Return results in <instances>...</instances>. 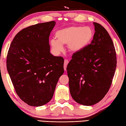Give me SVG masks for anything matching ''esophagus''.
Returning <instances> with one entry per match:
<instances>
[{
    "label": "esophagus",
    "mask_w": 126,
    "mask_h": 126,
    "mask_svg": "<svg viewBox=\"0 0 126 126\" xmlns=\"http://www.w3.org/2000/svg\"><path fill=\"white\" fill-rule=\"evenodd\" d=\"M68 63H69V61H68L67 59H65V60H64V71H66V68H67V65H68Z\"/></svg>",
    "instance_id": "obj_1"
}]
</instances>
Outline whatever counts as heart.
I'll use <instances>...</instances> for the list:
<instances>
[{"instance_id":"b5f03b06","label":"heart","mask_w":126,"mask_h":126,"mask_svg":"<svg viewBox=\"0 0 126 126\" xmlns=\"http://www.w3.org/2000/svg\"><path fill=\"white\" fill-rule=\"evenodd\" d=\"M57 39H52L50 46L54 52L58 54L63 50L64 44L72 52H79L86 47L93 37V31L89 27L72 26L57 31Z\"/></svg>"}]
</instances>
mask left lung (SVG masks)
<instances>
[{"mask_svg": "<svg viewBox=\"0 0 126 126\" xmlns=\"http://www.w3.org/2000/svg\"><path fill=\"white\" fill-rule=\"evenodd\" d=\"M91 44L74 53L67 71L73 99L84 106L101 101L109 91L117 66L116 53L106 29L97 23Z\"/></svg>", "mask_w": 126, "mask_h": 126, "instance_id": "left-lung-1", "label": "left lung"}]
</instances>
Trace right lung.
<instances>
[{
    "instance_id": "1",
    "label": "right lung",
    "mask_w": 126,
    "mask_h": 126,
    "mask_svg": "<svg viewBox=\"0 0 126 126\" xmlns=\"http://www.w3.org/2000/svg\"><path fill=\"white\" fill-rule=\"evenodd\" d=\"M54 21L28 27L10 44L7 68L17 94L25 103L38 107L52 98L64 73V59L50 53L49 38Z\"/></svg>"
}]
</instances>
